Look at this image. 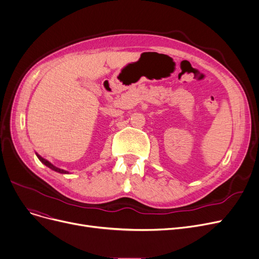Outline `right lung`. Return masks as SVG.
Listing matches in <instances>:
<instances>
[{
    "instance_id": "obj_1",
    "label": "right lung",
    "mask_w": 259,
    "mask_h": 259,
    "mask_svg": "<svg viewBox=\"0 0 259 259\" xmlns=\"http://www.w3.org/2000/svg\"><path fill=\"white\" fill-rule=\"evenodd\" d=\"M36 155L38 156V159L40 160V162L42 163V164H44L46 166H48L49 168H51L52 170H54V171H57V172H59V174H69V171H66V170H63V169H60V168H58V167H56V166H54L51 162H49L48 160H46V159H43V157L41 156V155H39L38 153H36Z\"/></svg>"
}]
</instances>
